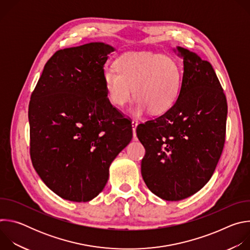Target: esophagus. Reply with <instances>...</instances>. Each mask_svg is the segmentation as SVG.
<instances>
[{
  "label": "esophagus",
  "instance_id": "1",
  "mask_svg": "<svg viewBox=\"0 0 250 250\" xmlns=\"http://www.w3.org/2000/svg\"><path fill=\"white\" fill-rule=\"evenodd\" d=\"M131 125H132V131H133V138L136 139V132H135V129H136V126L138 125L137 121H132V122H131Z\"/></svg>",
  "mask_w": 250,
  "mask_h": 250
}]
</instances>
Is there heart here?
<instances>
[{"mask_svg": "<svg viewBox=\"0 0 250 250\" xmlns=\"http://www.w3.org/2000/svg\"><path fill=\"white\" fill-rule=\"evenodd\" d=\"M115 69L104 74L106 96L114 105L122 108L133 95L137 100L132 110L135 117L147 110L154 115L164 114L179 95L182 72L171 57L146 51L128 52L117 59Z\"/></svg>", "mask_w": 250, "mask_h": 250, "instance_id": "b5f03b06", "label": "heart"}]
</instances>
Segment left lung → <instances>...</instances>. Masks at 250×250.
<instances>
[{"label": "left lung", "instance_id": "left-lung-1", "mask_svg": "<svg viewBox=\"0 0 250 250\" xmlns=\"http://www.w3.org/2000/svg\"><path fill=\"white\" fill-rule=\"evenodd\" d=\"M183 58L178 99L162 116L138 125L146 148L141 175L148 189L166 201H180L201 190L222 155L227 99L209 62L177 46Z\"/></svg>", "mask_w": 250, "mask_h": 250}]
</instances>
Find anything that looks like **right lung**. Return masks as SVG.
Segmentation results:
<instances>
[{
	"label": "right lung",
	"instance_id": "1",
	"mask_svg": "<svg viewBox=\"0 0 250 250\" xmlns=\"http://www.w3.org/2000/svg\"><path fill=\"white\" fill-rule=\"evenodd\" d=\"M115 48L91 42L56 51L28 106L30 158L43 183L62 199L89 202L109 179L132 127L113 106L104 65Z\"/></svg>",
	"mask_w": 250,
	"mask_h": 250
}]
</instances>
